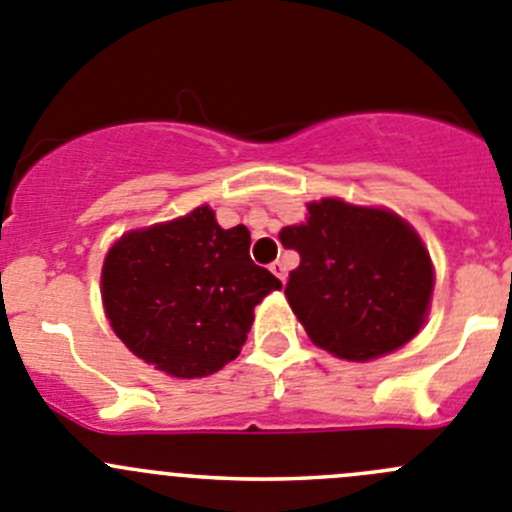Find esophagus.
<instances>
[{
	"label": "esophagus",
	"mask_w": 512,
	"mask_h": 512,
	"mask_svg": "<svg viewBox=\"0 0 512 512\" xmlns=\"http://www.w3.org/2000/svg\"><path fill=\"white\" fill-rule=\"evenodd\" d=\"M270 270H272V275L280 280V283H285V280H288V267H285V262H280V260L272 262Z\"/></svg>",
	"instance_id": "34e87169"
}]
</instances>
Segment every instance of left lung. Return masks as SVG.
Returning <instances> with one entry per match:
<instances>
[{"instance_id": "obj_1", "label": "left lung", "mask_w": 512, "mask_h": 512, "mask_svg": "<svg viewBox=\"0 0 512 512\" xmlns=\"http://www.w3.org/2000/svg\"><path fill=\"white\" fill-rule=\"evenodd\" d=\"M280 242L300 255L285 295L315 346L371 361L424 326L432 260L419 234L389 209L310 202L305 222L285 227Z\"/></svg>"}]
</instances>
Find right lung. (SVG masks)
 Masks as SVG:
<instances>
[{
    "instance_id": "add662e5",
    "label": "right lung",
    "mask_w": 512,
    "mask_h": 512,
    "mask_svg": "<svg viewBox=\"0 0 512 512\" xmlns=\"http://www.w3.org/2000/svg\"><path fill=\"white\" fill-rule=\"evenodd\" d=\"M100 285L105 315L128 351L176 379L234 361L255 305L283 288L252 262L245 224L222 229L209 207L123 234L105 255Z\"/></svg>"
}]
</instances>
